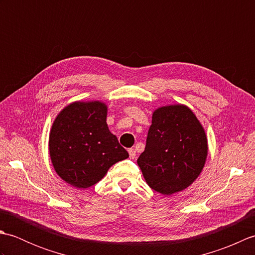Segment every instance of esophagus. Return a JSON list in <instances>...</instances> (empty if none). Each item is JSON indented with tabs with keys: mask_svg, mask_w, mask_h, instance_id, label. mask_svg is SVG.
<instances>
[{
	"mask_svg": "<svg viewBox=\"0 0 255 255\" xmlns=\"http://www.w3.org/2000/svg\"><path fill=\"white\" fill-rule=\"evenodd\" d=\"M128 152H129V158H130V159L136 158V150L130 148V149L128 150Z\"/></svg>",
	"mask_w": 255,
	"mask_h": 255,
	"instance_id": "obj_1",
	"label": "esophagus"
}]
</instances>
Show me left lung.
Wrapping results in <instances>:
<instances>
[{"label": "left lung", "mask_w": 255, "mask_h": 255, "mask_svg": "<svg viewBox=\"0 0 255 255\" xmlns=\"http://www.w3.org/2000/svg\"><path fill=\"white\" fill-rule=\"evenodd\" d=\"M207 138L188 107L165 106L152 115L147 143L137 162L148 185L163 195L183 191L202 172Z\"/></svg>", "instance_id": "left-lung-1"}]
</instances>
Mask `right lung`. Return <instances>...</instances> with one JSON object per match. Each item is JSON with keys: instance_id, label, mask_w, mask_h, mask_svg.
I'll return each mask as SVG.
<instances>
[{"instance_id": "1", "label": "right lung", "mask_w": 255, "mask_h": 255, "mask_svg": "<svg viewBox=\"0 0 255 255\" xmlns=\"http://www.w3.org/2000/svg\"><path fill=\"white\" fill-rule=\"evenodd\" d=\"M106 114L103 103L77 102L64 108L52 125L49 151L53 167L74 187L94 185L113 164L129 156L108 130Z\"/></svg>"}]
</instances>
